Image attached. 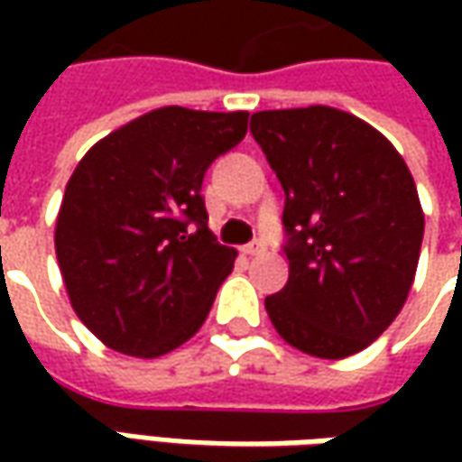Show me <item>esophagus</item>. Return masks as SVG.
Instances as JSON below:
<instances>
[{"mask_svg":"<svg viewBox=\"0 0 462 462\" xmlns=\"http://www.w3.org/2000/svg\"><path fill=\"white\" fill-rule=\"evenodd\" d=\"M244 254H246V257H259V254H264V244H262V241H249V244L244 246Z\"/></svg>","mask_w":462,"mask_h":462,"instance_id":"1","label":"esophagus"}]
</instances>
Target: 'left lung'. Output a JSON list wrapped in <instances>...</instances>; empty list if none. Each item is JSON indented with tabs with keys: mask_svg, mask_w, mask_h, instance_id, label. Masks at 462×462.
I'll use <instances>...</instances> for the list:
<instances>
[{
	"mask_svg": "<svg viewBox=\"0 0 462 462\" xmlns=\"http://www.w3.org/2000/svg\"><path fill=\"white\" fill-rule=\"evenodd\" d=\"M252 135L285 189V288L264 298L295 349L342 360L399 316L417 273L424 213L414 177L373 125L327 105L264 110Z\"/></svg>",
	"mask_w": 462,
	"mask_h": 462,
	"instance_id": "left-lung-1",
	"label": "left lung"
}]
</instances>
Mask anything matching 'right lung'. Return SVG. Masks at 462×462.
I'll use <instances>...</instances> for the list:
<instances>
[{"label":"right lung","instance_id":"1","mask_svg":"<svg viewBox=\"0 0 462 462\" xmlns=\"http://www.w3.org/2000/svg\"><path fill=\"white\" fill-rule=\"evenodd\" d=\"M249 113L159 107L84 153L63 192L56 257L69 300L99 342L167 355L203 327L236 252L208 228V167Z\"/></svg>","mask_w":462,"mask_h":462}]
</instances>
